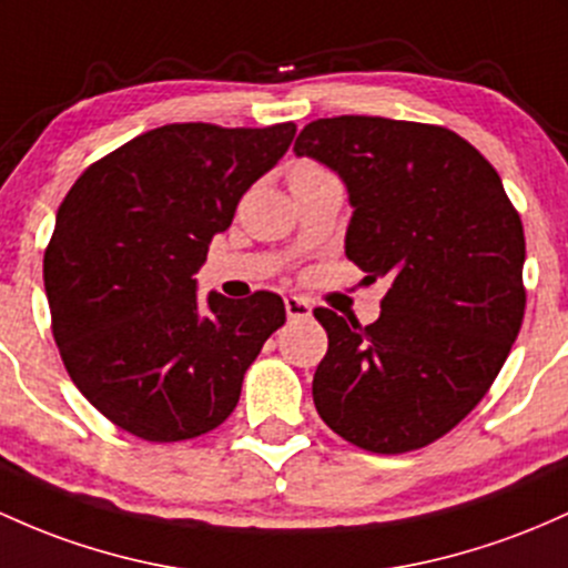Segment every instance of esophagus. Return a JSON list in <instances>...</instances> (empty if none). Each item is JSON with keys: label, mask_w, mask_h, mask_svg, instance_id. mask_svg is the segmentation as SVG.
<instances>
[{"label": "esophagus", "mask_w": 568, "mask_h": 568, "mask_svg": "<svg viewBox=\"0 0 568 568\" xmlns=\"http://www.w3.org/2000/svg\"><path fill=\"white\" fill-rule=\"evenodd\" d=\"M285 315L288 321H302V317L313 315V304L302 296H285Z\"/></svg>", "instance_id": "esophagus-1"}]
</instances>
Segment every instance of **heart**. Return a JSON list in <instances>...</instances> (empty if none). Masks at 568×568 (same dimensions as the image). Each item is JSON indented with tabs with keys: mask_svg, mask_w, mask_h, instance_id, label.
Listing matches in <instances>:
<instances>
[{
	"mask_svg": "<svg viewBox=\"0 0 568 568\" xmlns=\"http://www.w3.org/2000/svg\"><path fill=\"white\" fill-rule=\"evenodd\" d=\"M302 172H321V170H317L315 164H298L296 170H294V174H302Z\"/></svg>",
	"mask_w": 568,
	"mask_h": 568,
	"instance_id": "1",
	"label": "heart"
}]
</instances>
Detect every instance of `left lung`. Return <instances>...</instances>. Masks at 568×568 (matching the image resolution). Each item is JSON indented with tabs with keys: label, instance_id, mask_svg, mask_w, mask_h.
Returning <instances> with one entry per match:
<instances>
[{
	"label": "left lung",
	"instance_id": "left-lung-1",
	"mask_svg": "<svg viewBox=\"0 0 568 568\" xmlns=\"http://www.w3.org/2000/svg\"><path fill=\"white\" fill-rule=\"evenodd\" d=\"M347 189L345 255L388 280L369 326L315 310L328 334L313 398L369 453L417 450L488 394L526 310L520 215L464 136L390 118H321L294 145Z\"/></svg>",
	"mask_w": 568,
	"mask_h": 568
}]
</instances>
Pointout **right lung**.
<instances>
[{
  "mask_svg": "<svg viewBox=\"0 0 568 568\" xmlns=\"http://www.w3.org/2000/svg\"><path fill=\"white\" fill-rule=\"evenodd\" d=\"M294 123H170L80 174L45 251L53 336L72 383L123 432L193 439L221 426L285 323L277 294L199 302L210 242L283 159Z\"/></svg>",
  "mask_w": 568,
  "mask_h": 568,
  "instance_id": "1",
  "label": "right lung"
}]
</instances>
